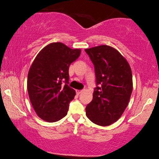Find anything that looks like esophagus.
<instances>
[{
  "label": "esophagus",
  "instance_id": "34e87169",
  "mask_svg": "<svg viewBox=\"0 0 159 159\" xmlns=\"http://www.w3.org/2000/svg\"><path fill=\"white\" fill-rule=\"evenodd\" d=\"M82 92V90H76V93H77V95H80Z\"/></svg>",
  "mask_w": 159,
  "mask_h": 159
}]
</instances>
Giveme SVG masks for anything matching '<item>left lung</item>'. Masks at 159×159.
I'll return each mask as SVG.
<instances>
[{
  "label": "left lung",
  "instance_id": "left-lung-1",
  "mask_svg": "<svg viewBox=\"0 0 159 159\" xmlns=\"http://www.w3.org/2000/svg\"><path fill=\"white\" fill-rule=\"evenodd\" d=\"M95 68L96 87L86 116L95 125L108 126L120 118L132 91V75L127 60L114 48L103 45L84 50Z\"/></svg>",
  "mask_w": 159,
  "mask_h": 159
}]
</instances>
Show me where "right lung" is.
I'll return each mask as SVG.
<instances>
[{
	"label": "right lung",
	"mask_w": 159,
	"mask_h": 159,
	"mask_svg": "<svg viewBox=\"0 0 159 159\" xmlns=\"http://www.w3.org/2000/svg\"><path fill=\"white\" fill-rule=\"evenodd\" d=\"M80 53V49L53 43L34 58L28 73L27 90L36 114L43 120L54 122L67 114L76 94L69 86V67Z\"/></svg>",
	"instance_id": "obj_1"
}]
</instances>
